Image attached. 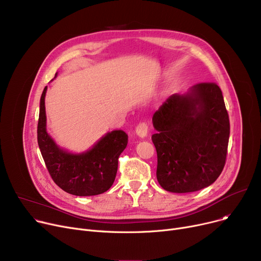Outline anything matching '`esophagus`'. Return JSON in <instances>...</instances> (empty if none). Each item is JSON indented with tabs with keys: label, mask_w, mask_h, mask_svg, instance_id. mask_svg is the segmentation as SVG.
<instances>
[{
	"label": "esophagus",
	"mask_w": 261,
	"mask_h": 261,
	"mask_svg": "<svg viewBox=\"0 0 261 261\" xmlns=\"http://www.w3.org/2000/svg\"><path fill=\"white\" fill-rule=\"evenodd\" d=\"M147 133H148V124L146 122H140V123L136 127V134L140 138H144L147 136Z\"/></svg>",
	"instance_id": "esophagus-1"
}]
</instances>
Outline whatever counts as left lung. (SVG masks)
<instances>
[{"label":"left lung","instance_id":"left-lung-1","mask_svg":"<svg viewBox=\"0 0 261 261\" xmlns=\"http://www.w3.org/2000/svg\"><path fill=\"white\" fill-rule=\"evenodd\" d=\"M157 180L167 192L200 191L216 181L226 159L229 119L220 87L194 85L173 95L152 116Z\"/></svg>","mask_w":261,"mask_h":261}]
</instances>
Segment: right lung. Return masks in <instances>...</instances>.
<instances>
[{
	"label": "right lung",
	"instance_id": "1",
	"mask_svg": "<svg viewBox=\"0 0 261 261\" xmlns=\"http://www.w3.org/2000/svg\"><path fill=\"white\" fill-rule=\"evenodd\" d=\"M45 87L40 101L38 144L56 185L75 196H95L110 190L116 178L118 159L127 145L123 130L107 133L86 152L73 155L60 148L46 132Z\"/></svg>",
	"mask_w": 261,
	"mask_h": 261
}]
</instances>
